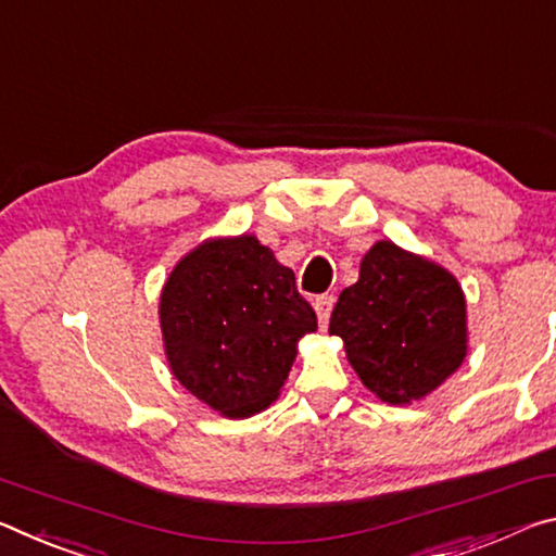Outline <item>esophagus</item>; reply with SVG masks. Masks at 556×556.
Wrapping results in <instances>:
<instances>
[{
  "label": "esophagus",
  "mask_w": 556,
  "mask_h": 556,
  "mask_svg": "<svg viewBox=\"0 0 556 556\" xmlns=\"http://www.w3.org/2000/svg\"><path fill=\"white\" fill-rule=\"evenodd\" d=\"M315 313H317V320H320V327H327V320H330V313H332V305H334V298L332 295H320L315 298Z\"/></svg>",
  "instance_id": "obj_1"
}]
</instances>
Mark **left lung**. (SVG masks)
Listing matches in <instances>:
<instances>
[{
	"mask_svg": "<svg viewBox=\"0 0 556 556\" xmlns=\"http://www.w3.org/2000/svg\"><path fill=\"white\" fill-rule=\"evenodd\" d=\"M357 377L379 402L408 406L433 394L468 354L466 293L448 268L394 241L364 253L357 283L330 317Z\"/></svg>",
	"mask_w": 556,
	"mask_h": 556,
	"instance_id": "obj_1",
	"label": "left lung"
}]
</instances>
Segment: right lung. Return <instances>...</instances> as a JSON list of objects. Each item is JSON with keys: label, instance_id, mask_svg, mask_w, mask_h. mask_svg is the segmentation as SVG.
Returning a JSON list of instances; mask_svg holds the SVG:
<instances>
[{"label": "right lung", "instance_id": "add662e5", "mask_svg": "<svg viewBox=\"0 0 556 556\" xmlns=\"http://www.w3.org/2000/svg\"><path fill=\"white\" fill-rule=\"evenodd\" d=\"M162 348L189 394L226 418L280 396L317 317L295 273L253 233L214 236L177 261L160 293Z\"/></svg>", "mask_w": 556, "mask_h": 556}]
</instances>
